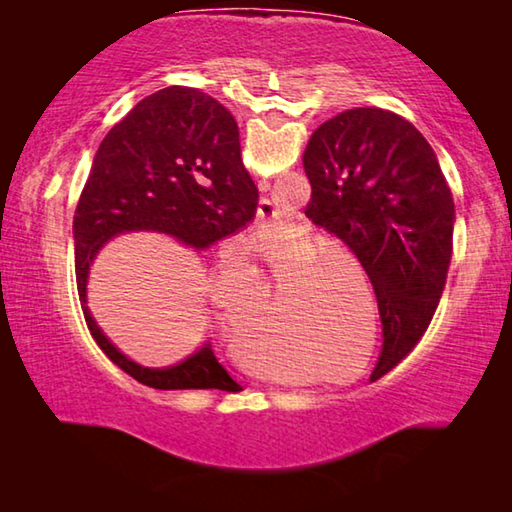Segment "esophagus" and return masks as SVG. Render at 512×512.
I'll use <instances>...</instances> for the list:
<instances>
[{
  "label": "esophagus",
  "instance_id": "esophagus-1",
  "mask_svg": "<svg viewBox=\"0 0 512 512\" xmlns=\"http://www.w3.org/2000/svg\"><path fill=\"white\" fill-rule=\"evenodd\" d=\"M257 219L262 221L264 225L266 223H273L275 219H277V210H275V205L268 201V198H262V201H259V207H257Z\"/></svg>",
  "mask_w": 512,
  "mask_h": 512
}]
</instances>
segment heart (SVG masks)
<instances>
[{"instance_id": "1", "label": "heart", "mask_w": 512, "mask_h": 512, "mask_svg": "<svg viewBox=\"0 0 512 512\" xmlns=\"http://www.w3.org/2000/svg\"><path fill=\"white\" fill-rule=\"evenodd\" d=\"M253 244L257 253L264 257L271 277L287 273L275 300L268 307L271 318L264 320L253 339L257 350L307 363L314 357H323L327 350H332V345H339L348 339L350 329H345L341 323H348V320H343L348 314L345 309L354 305L343 302L345 298H350L348 289L334 275H329V271L341 266L339 259L332 255H318L320 248H323L320 239L307 230L296 228L280 239L259 235ZM246 275H253V268L248 266ZM232 284H235V273L221 268L212 280V305L221 314L225 327H237L239 348L244 352V357L262 366L268 375H273L271 368L259 363L250 336L246 334V325L255 311H262L268 305L271 282H264L262 287L255 289L246 302V316L241 321L238 320L241 316L235 298H232Z\"/></svg>"}]
</instances>
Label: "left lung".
Returning a JSON list of instances; mask_svg holds the SVG:
<instances>
[{"mask_svg":"<svg viewBox=\"0 0 512 512\" xmlns=\"http://www.w3.org/2000/svg\"><path fill=\"white\" fill-rule=\"evenodd\" d=\"M307 219L341 239L375 289L388 366L427 332L447 282L454 201L411 121L354 108L320 124L305 151Z\"/></svg>","mask_w":512,"mask_h":512,"instance_id":"8db88e82","label":"left lung"}]
</instances>
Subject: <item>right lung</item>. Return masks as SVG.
I'll return each instance as SVG.
<instances>
[{"label": "right lung", "instance_id": "1", "mask_svg": "<svg viewBox=\"0 0 512 512\" xmlns=\"http://www.w3.org/2000/svg\"><path fill=\"white\" fill-rule=\"evenodd\" d=\"M257 203V187L241 164L237 121L205 92L171 85L142 99L110 128L76 205L74 255L85 323L112 363L160 391H241L210 345L167 370L126 359L85 307V282L94 255L119 232H167L187 246L207 248L246 228Z\"/></svg>", "mask_w": 512, "mask_h": 512}]
</instances>
